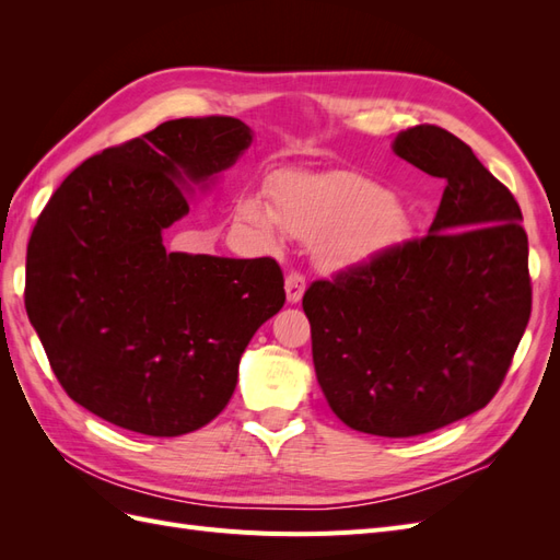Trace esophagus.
<instances>
[{
	"label": "esophagus",
	"mask_w": 560,
	"mask_h": 560,
	"mask_svg": "<svg viewBox=\"0 0 560 560\" xmlns=\"http://www.w3.org/2000/svg\"><path fill=\"white\" fill-rule=\"evenodd\" d=\"M284 292H287V301L299 303L303 299V292H306V278L299 273H290L284 278Z\"/></svg>",
	"instance_id": "1"
}]
</instances>
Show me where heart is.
I'll list each match as a JSON object with an SVG mask.
<instances>
[{
    "instance_id": "heart-1",
    "label": "heart",
    "mask_w": 560,
    "mask_h": 560,
    "mask_svg": "<svg viewBox=\"0 0 560 560\" xmlns=\"http://www.w3.org/2000/svg\"><path fill=\"white\" fill-rule=\"evenodd\" d=\"M238 214L268 247L282 233L315 243L327 273H358L413 238L416 224L399 198L358 173H284L270 184V208L245 196Z\"/></svg>"
}]
</instances>
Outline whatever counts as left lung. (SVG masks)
Here are the masks:
<instances>
[{
    "instance_id": "8db88e82",
    "label": "left lung",
    "mask_w": 560,
    "mask_h": 560,
    "mask_svg": "<svg viewBox=\"0 0 560 560\" xmlns=\"http://www.w3.org/2000/svg\"><path fill=\"white\" fill-rule=\"evenodd\" d=\"M393 151L446 189L428 238L303 294L313 364L348 428L416 436L493 399L530 319L518 202L444 128L395 135Z\"/></svg>"
}]
</instances>
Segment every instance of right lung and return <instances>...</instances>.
I'll return each instance as SVG.
<instances>
[{
  "label": "right lung",
  "mask_w": 560,
  "mask_h": 560,
  "mask_svg": "<svg viewBox=\"0 0 560 560\" xmlns=\"http://www.w3.org/2000/svg\"><path fill=\"white\" fill-rule=\"evenodd\" d=\"M252 140L241 118H173L83 161L37 219L27 317L65 393L112 425L149 436L208 425L254 331L284 306L273 259L163 243Z\"/></svg>",
  "instance_id": "1"
}]
</instances>
